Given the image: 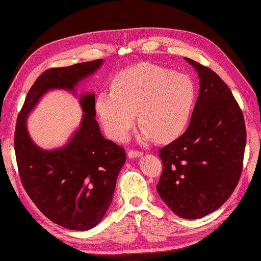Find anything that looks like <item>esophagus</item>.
<instances>
[{
    "mask_svg": "<svg viewBox=\"0 0 261 261\" xmlns=\"http://www.w3.org/2000/svg\"><path fill=\"white\" fill-rule=\"evenodd\" d=\"M141 152L138 151V150H129V152H127V157L129 158H138L141 156Z\"/></svg>",
    "mask_w": 261,
    "mask_h": 261,
    "instance_id": "34e87169",
    "label": "esophagus"
}]
</instances>
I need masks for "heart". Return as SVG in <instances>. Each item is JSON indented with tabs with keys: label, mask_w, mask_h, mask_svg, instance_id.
Returning a JSON list of instances; mask_svg holds the SVG:
<instances>
[{
	"label": "heart",
	"mask_w": 261,
	"mask_h": 261,
	"mask_svg": "<svg viewBox=\"0 0 261 261\" xmlns=\"http://www.w3.org/2000/svg\"><path fill=\"white\" fill-rule=\"evenodd\" d=\"M195 95L191 77L143 63L116 75L113 90L97 95L95 109L105 132L114 140L126 139L137 112L142 140L154 137L168 141L185 129Z\"/></svg>",
	"instance_id": "1"
}]
</instances>
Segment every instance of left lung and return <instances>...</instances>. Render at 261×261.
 <instances>
[{"label": "left lung", "instance_id": "left-lung-1", "mask_svg": "<svg viewBox=\"0 0 261 261\" xmlns=\"http://www.w3.org/2000/svg\"><path fill=\"white\" fill-rule=\"evenodd\" d=\"M198 74L199 91L190 125L159 149V196L182 219L214 212L233 193L242 171L247 132L242 111L212 69L185 58Z\"/></svg>", "mask_w": 261, "mask_h": 261}]
</instances>
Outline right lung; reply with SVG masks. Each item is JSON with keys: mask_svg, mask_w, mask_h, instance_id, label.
I'll list each match as a JSON object with an SVG mask.
<instances>
[{"mask_svg": "<svg viewBox=\"0 0 261 261\" xmlns=\"http://www.w3.org/2000/svg\"><path fill=\"white\" fill-rule=\"evenodd\" d=\"M102 65L103 59H97L46 70L33 83L16 121L14 150L22 185L42 214L69 230L86 231L101 222L125 163L124 149L102 136L94 93L80 96L81 125L62 148L37 146L28 132L27 118L48 91L75 93V87Z\"/></svg>", "mask_w": 261, "mask_h": 261, "instance_id": "add662e5", "label": "right lung"}]
</instances>
